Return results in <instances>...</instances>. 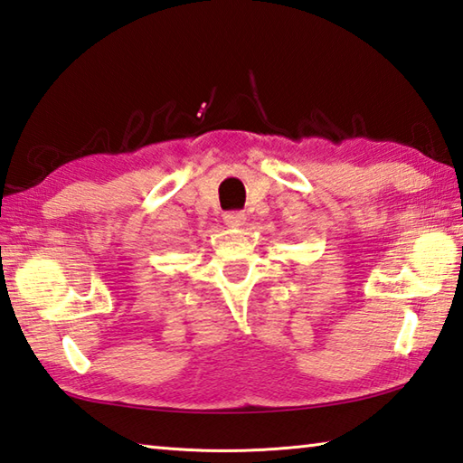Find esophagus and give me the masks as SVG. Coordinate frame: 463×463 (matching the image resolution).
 <instances>
[{"mask_svg":"<svg viewBox=\"0 0 463 463\" xmlns=\"http://www.w3.org/2000/svg\"><path fill=\"white\" fill-rule=\"evenodd\" d=\"M223 223L228 225V228H241L243 223H246V213L243 212H230L223 215Z\"/></svg>","mask_w":463,"mask_h":463,"instance_id":"34e87169","label":"esophagus"}]
</instances>
